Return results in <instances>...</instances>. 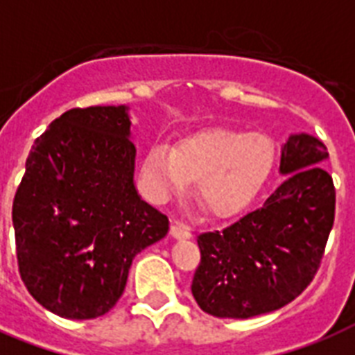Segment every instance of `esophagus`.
Listing matches in <instances>:
<instances>
[{
    "label": "esophagus",
    "instance_id": "1",
    "mask_svg": "<svg viewBox=\"0 0 355 355\" xmlns=\"http://www.w3.org/2000/svg\"><path fill=\"white\" fill-rule=\"evenodd\" d=\"M171 236L177 239H189L191 237V228L184 223H173L171 225Z\"/></svg>",
    "mask_w": 355,
    "mask_h": 355
}]
</instances>
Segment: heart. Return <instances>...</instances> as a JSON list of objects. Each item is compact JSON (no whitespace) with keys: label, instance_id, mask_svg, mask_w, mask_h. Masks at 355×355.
Returning a JSON list of instances; mask_svg holds the SVG:
<instances>
[{"label":"heart","instance_id":"b5f03b06","mask_svg":"<svg viewBox=\"0 0 355 355\" xmlns=\"http://www.w3.org/2000/svg\"><path fill=\"white\" fill-rule=\"evenodd\" d=\"M275 167V145L263 134L211 127L182 138L175 147L153 145L141 177L156 200L195 182V197L214 217H230L256 197Z\"/></svg>","mask_w":355,"mask_h":355}]
</instances>
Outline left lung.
<instances>
[{"mask_svg": "<svg viewBox=\"0 0 355 355\" xmlns=\"http://www.w3.org/2000/svg\"><path fill=\"white\" fill-rule=\"evenodd\" d=\"M326 158L320 139L289 136L280 158L286 178L263 206L197 237L191 293L202 311L248 319L284 308L311 284L336 219V186L320 166Z\"/></svg>", "mask_w": 355, "mask_h": 355, "instance_id": "8db88e82", "label": "left lung"}]
</instances>
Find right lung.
I'll list each match as a JSON object with an SVG mask.
<instances>
[{
  "label": "right lung",
  "instance_id": "obj_1",
  "mask_svg": "<svg viewBox=\"0 0 355 355\" xmlns=\"http://www.w3.org/2000/svg\"><path fill=\"white\" fill-rule=\"evenodd\" d=\"M134 158L127 107L71 108L36 138L12 225L19 276L55 315L108 313L134 256L169 230L134 188Z\"/></svg>",
  "mask_w": 355,
  "mask_h": 355
}]
</instances>
